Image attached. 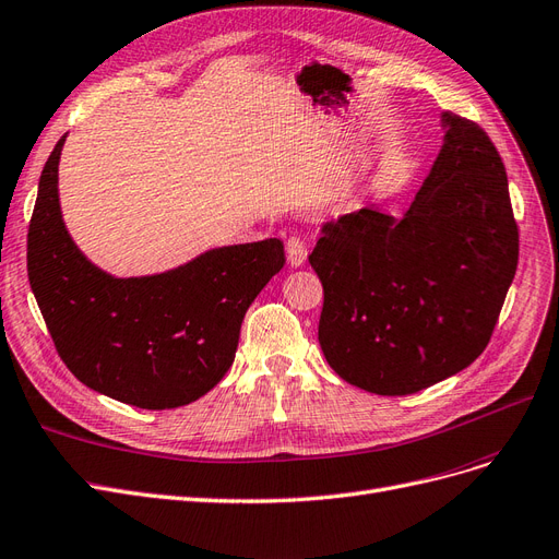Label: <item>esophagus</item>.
<instances>
[{"instance_id":"34e87169","label":"esophagus","mask_w":559,"mask_h":559,"mask_svg":"<svg viewBox=\"0 0 559 559\" xmlns=\"http://www.w3.org/2000/svg\"><path fill=\"white\" fill-rule=\"evenodd\" d=\"M285 253H287V262H290V266H301L306 262V258H309V250H306V243L299 239V237H290L285 241Z\"/></svg>"}]
</instances>
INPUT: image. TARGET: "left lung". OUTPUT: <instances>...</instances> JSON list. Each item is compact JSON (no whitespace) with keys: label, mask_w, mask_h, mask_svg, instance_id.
I'll return each mask as SVG.
<instances>
[{"label":"left lung","mask_w":559,"mask_h":559,"mask_svg":"<svg viewBox=\"0 0 559 559\" xmlns=\"http://www.w3.org/2000/svg\"><path fill=\"white\" fill-rule=\"evenodd\" d=\"M443 143L402 218L378 206L322 227L309 255L325 290L318 341L330 367L397 397L485 350L518 266L507 169L478 124L441 114Z\"/></svg>","instance_id":"obj_1"}]
</instances>
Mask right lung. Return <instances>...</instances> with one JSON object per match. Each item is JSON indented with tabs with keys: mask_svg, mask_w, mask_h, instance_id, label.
I'll return each mask as SVG.
<instances>
[{
	"mask_svg": "<svg viewBox=\"0 0 559 559\" xmlns=\"http://www.w3.org/2000/svg\"><path fill=\"white\" fill-rule=\"evenodd\" d=\"M39 178L27 234V276L67 369L136 408L186 406L234 362L248 306L283 264V241L204 250L148 276H114L85 258L60 206V155Z\"/></svg>",
	"mask_w": 559,
	"mask_h": 559,
	"instance_id": "right-lung-1",
	"label": "right lung"
}]
</instances>
